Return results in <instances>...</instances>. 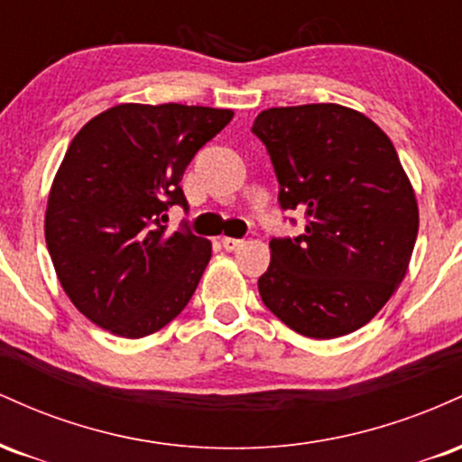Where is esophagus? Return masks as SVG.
Segmentation results:
<instances>
[{
	"mask_svg": "<svg viewBox=\"0 0 462 462\" xmlns=\"http://www.w3.org/2000/svg\"><path fill=\"white\" fill-rule=\"evenodd\" d=\"M221 245H224V249H227V252H235V249L243 245V241H241V238L224 236V238H221Z\"/></svg>",
	"mask_w": 462,
	"mask_h": 462,
	"instance_id": "esophagus-1",
	"label": "esophagus"
}]
</instances>
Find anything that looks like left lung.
Instances as JSON below:
<instances>
[{
  "instance_id": "1",
  "label": "left lung",
  "mask_w": 462,
  "mask_h": 462,
  "mask_svg": "<svg viewBox=\"0 0 462 462\" xmlns=\"http://www.w3.org/2000/svg\"><path fill=\"white\" fill-rule=\"evenodd\" d=\"M252 132L272 158L280 208L306 215L300 236L269 243L264 306L310 338L358 330L404 280L417 241L415 190L393 143L338 104L263 110Z\"/></svg>"
}]
</instances>
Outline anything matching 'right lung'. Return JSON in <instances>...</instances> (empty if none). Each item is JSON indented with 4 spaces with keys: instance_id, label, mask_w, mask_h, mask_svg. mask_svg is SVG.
<instances>
[{
    "instance_id": "obj_1",
    "label": "right lung",
    "mask_w": 462,
    "mask_h": 462,
    "mask_svg": "<svg viewBox=\"0 0 462 462\" xmlns=\"http://www.w3.org/2000/svg\"><path fill=\"white\" fill-rule=\"evenodd\" d=\"M232 110L184 104H119L93 116L62 158L45 213V241L62 289L95 326L141 338L173 321L210 261L208 238L167 210L199 147Z\"/></svg>"
}]
</instances>
